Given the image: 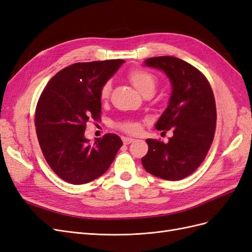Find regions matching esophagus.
<instances>
[{
	"mask_svg": "<svg viewBox=\"0 0 252 252\" xmlns=\"http://www.w3.org/2000/svg\"><path fill=\"white\" fill-rule=\"evenodd\" d=\"M122 141H123V143H124L125 145H128V144L132 143V142L134 141V139L129 138V136H123V138H122Z\"/></svg>",
	"mask_w": 252,
	"mask_h": 252,
	"instance_id": "34e87169",
	"label": "esophagus"
}]
</instances>
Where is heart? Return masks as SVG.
Wrapping results in <instances>:
<instances>
[{
    "label": "heart",
    "mask_w": 252,
    "mask_h": 252,
    "mask_svg": "<svg viewBox=\"0 0 252 252\" xmlns=\"http://www.w3.org/2000/svg\"><path fill=\"white\" fill-rule=\"evenodd\" d=\"M128 79L130 80L132 85L138 89L140 93L143 94L147 91H155L157 85V78L155 74H152L150 71L142 69V68H136V69L131 70L128 73ZM111 90V83L107 82L104 84L101 90V97L107 98L109 96ZM122 128L129 132H136L139 130V125L132 122H126V123L122 124Z\"/></svg>",
    "instance_id": "1"
}]
</instances>
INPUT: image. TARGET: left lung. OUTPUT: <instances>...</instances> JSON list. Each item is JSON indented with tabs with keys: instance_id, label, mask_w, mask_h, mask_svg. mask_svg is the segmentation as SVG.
I'll list each match as a JSON object with an SVG mask.
<instances>
[{
	"instance_id": "8db88e82",
	"label": "left lung",
	"mask_w": 252,
	"mask_h": 252,
	"mask_svg": "<svg viewBox=\"0 0 252 252\" xmlns=\"http://www.w3.org/2000/svg\"><path fill=\"white\" fill-rule=\"evenodd\" d=\"M144 65L162 70L171 84L167 108L156 129H172L168 143L147 139L148 152L142 158L147 172L167 181H179L194 172L211 146L217 108L208 81L192 65L175 57H156Z\"/></svg>"
}]
</instances>
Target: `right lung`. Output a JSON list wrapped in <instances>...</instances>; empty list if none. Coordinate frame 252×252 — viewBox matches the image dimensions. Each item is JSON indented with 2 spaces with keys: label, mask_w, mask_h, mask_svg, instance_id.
I'll use <instances>...</instances> for the list:
<instances>
[{
  "label": "right lung",
  "mask_w": 252,
  "mask_h": 252,
  "mask_svg": "<svg viewBox=\"0 0 252 252\" xmlns=\"http://www.w3.org/2000/svg\"><path fill=\"white\" fill-rule=\"evenodd\" d=\"M124 60L75 63L59 71L45 87L35 111L43 155L58 177L73 185L104 174L123 142L107 133L94 144L85 138L89 119H100L101 90Z\"/></svg>",
  "instance_id": "add662e5"
}]
</instances>
